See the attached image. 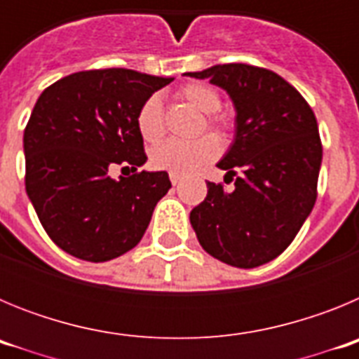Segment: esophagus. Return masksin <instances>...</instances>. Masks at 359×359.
Wrapping results in <instances>:
<instances>
[{
	"label": "esophagus",
	"instance_id": "obj_1",
	"mask_svg": "<svg viewBox=\"0 0 359 359\" xmlns=\"http://www.w3.org/2000/svg\"><path fill=\"white\" fill-rule=\"evenodd\" d=\"M170 182H172V185L176 187V185H180V182H182V176H180V174H174V172H170Z\"/></svg>",
	"mask_w": 359,
	"mask_h": 359
}]
</instances>
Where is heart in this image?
<instances>
[{
    "mask_svg": "<svg viewBox=\"0 0 359 359\" xmlns=\"http://www.w3.org/2000/svg\"><path fill=\"white\" fill-rule=\"evenodd\" d=\"M180 97L189 102L190 106L205 113V126L212 131L226 133L228 120L215 115V111L221 107V95L212 86L203 82H192L183 86L180 90ZM136 126L145 142H156L163 135V106L161 97L158 93L142 104L138 115H136ZM219 154V142L214 136H201L194 142H177L169 140L156 145L151 151V163L154 169L167 170L174 174H189L201 169L203 165L210 163Z\"/></svg>",
    "mask_w": 359,
    "mask_h": 359,
    "instance_id": "b5f03b06",
    "label": "heart"
}]
</instances>
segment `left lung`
I'll use <instances>...</instances> for the list:
<instances>
[{
	"instance_id": "1",
	"label": "left lung",
	"mask_w": 359,
	"mask_h": 359,
	"mask_svg": "<svg viewBox=\"0 0 359 359\" xmlns=\"http://www.w3.org/2000/svg\"><path fill=\"white\" fill-rule=\"evenodd\" d=\"M228 93L236 135L217 163L233 190L207 182L190 224L207 253L236 268L273 261L291 244L316 201L322 142L315 113L280 75L250 65L183 73Z\"/></svg>"
}]
</instances>
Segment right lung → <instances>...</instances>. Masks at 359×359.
Returning <instances> with one entry per match:
<instances>
[{
    "label": "right lung",
    "mask_w": 359,
    "mask_h": 359,
    "mask_svg": "<svg viewBox=\"0 0 359 359\" xmlns=\"http://www.w3.org/2000/svg\"><path fill=\"white\" fill-rule=\"evenodd\" d=\"M133 69L72 73L37 98L23 136L28 199L50 239L69 255L106 262L140 243L156 203L170 189L149 172L136 115L172 82ZM122 164L135 172L111 178Z\"/></svg>",
    "instance_id": "obj_1"
}]
</instances>
